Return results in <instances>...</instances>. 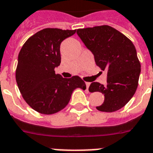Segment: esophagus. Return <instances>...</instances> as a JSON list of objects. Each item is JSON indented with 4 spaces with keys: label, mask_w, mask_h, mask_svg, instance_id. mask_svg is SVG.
I'll list each match as a JSON object with an SVG mask.
<instances>
[{
    "label": "esophagus",
    "mask_w": 153,
    "mask_h": 153,
    "mask_svg": "<svg viewBox=\"0 0 153 153\" xmlns=\"http://www.w3.org/2000/svg\"><path fill=\"white\" fill-rule=\"evenodd\" d=\"M91 85V82H86V90H88L89 86Z\"/></svg>",
    "instance_id": "esophagus-1"
}]
</instances>
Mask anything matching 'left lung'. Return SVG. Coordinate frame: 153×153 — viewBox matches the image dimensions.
<instances>
[{
	"mask_svg": "<svg viewBox=\"0 0 153 153\" xmlns=\"http://www.w3.org/2000/svg\"><path fill=\"white\" fill-rule=\"evenodd\" d=\"M85 46L93 53L96 65L107 70V84L92 82L90 92H101L104 102L97 106L103 112H114L133 98L138 86L140 63L130 39L108 25L77 30Z\"/></svg>",
	"mask_w": 153,
	"mask_h": 153,
	"instance_id": "obj_1",
	"label": "left lung"
}]
</instances>
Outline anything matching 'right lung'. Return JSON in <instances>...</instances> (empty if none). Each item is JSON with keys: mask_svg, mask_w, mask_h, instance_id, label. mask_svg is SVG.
<instances>
[{"mask_svg": "<svg viewBox=\"0 0 153 153\" xmlns=\"http://www.w3.org/2000/svg\"><path fill=\"white\" fill-rule=\"evenodd\" d=\"M76 30L44 28L31 36L18 55L16 80L23 98L36 111L52 114L62 110L76 88L86 90L79 76L55 74L61 62L60 44Z\"/></svg>", "mask_w": 153, "mask_h": 153, "instance_id": "1", "label": "right lung"}]
</instances>
